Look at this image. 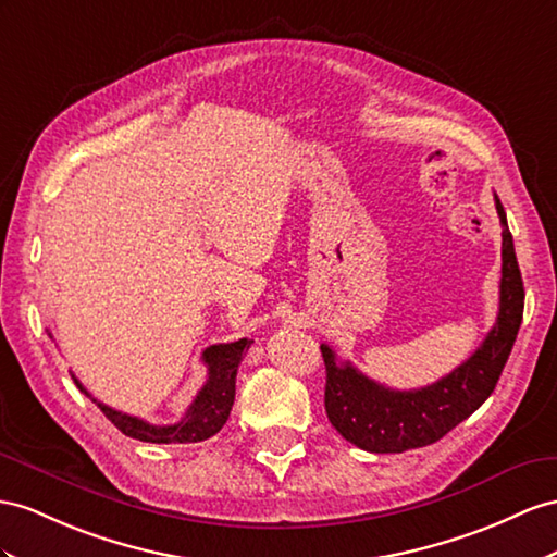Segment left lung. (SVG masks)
<instances>
[{"instance_id":"8db88e82","label":"left lung","mask_w":557,"mask_h":557,"mask_svg":"<svg viewBox=\"0 0 557 557\" xmlns=\"http://www.w3.org/2000/svg\"><path fill=\"white\" fill-rule=\"evenodd\" d=\"M496 211L504 225L498 315L480 348L451 374L419 391H393L364 376L350 362L338 364L336 352L326 344L320 346L326 367V417L355 447L374 454H400L433 445L492 395L516 344L524 308L516 247L498 197Z\"/></svg>"}]
</instances>
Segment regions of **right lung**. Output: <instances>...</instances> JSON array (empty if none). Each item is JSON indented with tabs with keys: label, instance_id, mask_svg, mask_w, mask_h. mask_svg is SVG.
<instances>
[{
	"label": "right lung",
	"instance_id": "1",
	"mask_svg": "<svg viewBox=\"0 0 557 557\" xmlns=\"http://www.w3.org/2000/svg\"><path fill=\"white\" fill-rule=\"evenodd\" d=\"M253 341L239 338L233 344H219L209 346L202 352V360L207 364V383L202 391L197 393L193 405L185 411V417L174 425H152L138 417L122 414V411L112 409L103 403L94 400L89 391L82 386L75 379L77 388L89 395L91 400L101 407L103 414L115 423L124 435H129L140 442H154V445H190V442H202L211 435H216L225 425L227 417H231V409L235 403V379H237V367L242 362V355L249 350Z\"/></svg>",
	"mask_w": 557,
	"mask_h": 557
}]
</instances>
